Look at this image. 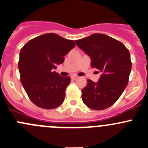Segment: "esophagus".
<instances>
[{"mask_svg":"<svg viewBox=\"0 0 148 148\" xmlns=\"http://www.w3.org/2000/svg\"><path fill=\"white\" fill-rule=\"evenodd\" d=\"M71 79L75 80V79H77V78H78V77H77V75H72V76H71Z\"/></svg>","mask_w":148,"mask_h":148,"instance_id":"obj_1","label":"esophagus"}]
</instances>
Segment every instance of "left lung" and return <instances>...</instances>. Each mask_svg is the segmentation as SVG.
Wrapping results in <instances>:
<instances>
[{"label": "left lung", "instance_id": "left-lung-1", "mask_svg": "<svg viewBox=\"0 0 148 148\" xmlns=\"http://www.w3.org/2000/svg\"><path fill=\"white\" fill-rule=\"evenodd\" d=\"M75 42L90 57L92 68L102 72L97 82L87 80L82 90L83 103L93 110H104L116 102L127 86L132 69L130 51L120 41L103 34Z\"/></svg>", "mask_w": 148, "mask_h": 148}]
</instances>
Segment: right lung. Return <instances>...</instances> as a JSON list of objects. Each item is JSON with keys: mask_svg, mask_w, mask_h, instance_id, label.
I'll return each instance as SVG.
<instances>
[{"mask_svg": "<svg viewBox=\"0 0 148 148\" xmlns=\"http://www.w3.org/2000/svg\"><path fill=\"white\" fill-rule=\"evenodd\" d=\"M75 45L74 40L48 33L32 39L21 49L20 80L29 98L37 106L53 109L63 103L71 78L61 77L53 69L63 64L64 56Z\"/></svg>", "mask_w": 148, "mask_h": 148, "instance_id": "obj_1", "label": "right lung"}]
</instances>
